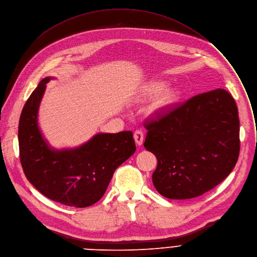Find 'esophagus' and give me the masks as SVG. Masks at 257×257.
Returning a JSON list of instances; mask_svg holds the SVG:
<instances>
[{
	"instance_id": "obj_1",
	"label": "esophagus",
	"mask_w": 257,
	"mask_h": 257,
	"mask_svg": "<svg viewBox=\"0 0 257 257\" xmlns=\"http://www.w3.org/2000/svg\"><path fill=\"white\" fill-rule=\"evenodd\" d=\"M134 141L137 146H142L144 143V132L141 130H136L134 132Z\"/></svg>"
}]
</instances>
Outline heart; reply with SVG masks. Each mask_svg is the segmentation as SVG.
Masks as SVG:
<instances>
[{
  "label": "heart",
  "instance_id": "heart-1",
  "mask_svg": "<svg viewBox=\"0 0 257 257\" xmlns=\"http://www.w3.org/2000/svg\"><path fill=\"white\" fill-rule=\"evenodd\" d=\"M168 86H169V83L166 81H161V80L150 81L143 87L141 96L145 99L156 98L160 95L163 91L167 89ZM180 98H181L180 89L173 88V89L167 90L158 99L155 105V109L159 112L167 111L172 107H174L179 102Z\"/></svg>",
  "mask_w": 257,
  "mask_h": 257
}]
</instances>
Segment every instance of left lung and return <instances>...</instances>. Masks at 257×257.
I'll return each instance as SVG.
<instances>
[{"instance_id": "8db88e82", "label": "left lung", "mask_w": 257, "mask_h": 257, "mask_svg": "<svg viewBox=\"0 0 257 257\" xmlns=\"http://www.w3.org/2000/svg\"><path fill=\"white\" fill-rule=\"evenodd\" d=\"M145 148L158 160L153 183L163 197L186 200L219 184L240 153L238 107L216 89L196 95L146 123Z\"/></svg>"}]
</instances>
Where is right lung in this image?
<instances>
[{"label": "right lung", "mask_w": 257, "mask_h": 257, "mask_svg": "<svg viewBox=\"0 0 257 257\" xmlns=\"http://www.w3.org/2000/svg\"><path fill=\"white\" fill-rule=\"evenodd\" d=\"M52 79L39 83L21 111L20 162L28 180L45 197L66 206L88 207L102 198L114 170L134 154L133 134L97 133L78 148L50 147L40 130L38 112L46 84Z\"/></svg>", "instance_id": "1"}]
</instances>
